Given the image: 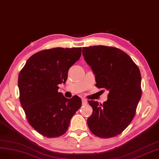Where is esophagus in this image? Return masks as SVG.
Returning <instances> with one entry per match:
<instances>
[{
	"label": "esophagus",
	"mask_w": 159,
	"mask_h": 159,
	"mask_svg": "<svg viewBox=\"0 0 159 159\" xmlns=\"http://www.w3.org/2000/svg\"><path fill=\"white\" fill-rule=\"evenodd\" d=\"M82 104H83V105H86L87 104V100L84 98L82 99Z\"/></svg>",
	"instance_id": "obj_1"
}]
</instances>
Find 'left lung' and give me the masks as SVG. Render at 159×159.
<instances>
[{
	"mask_svg": "<svg viewBox=\"0 0 159 159\" xmlns=\"http://www.w3.org/2000/svg\"><path fill=\"white\" fill-rule=\"evenodd\" d=\"M82 52L95 75L96 86L109 91L102 104L88 101L93 114L87 124L97 137H115L125 129L135 116L142 94L139 69L129 55L114 47L94 45L83 48Z\"/></svg>",
	"mask_w": 159,
	"mask_h": 159,
	"instance_id": "8db88e82",
	"label": "left lung"
}]
</instances>
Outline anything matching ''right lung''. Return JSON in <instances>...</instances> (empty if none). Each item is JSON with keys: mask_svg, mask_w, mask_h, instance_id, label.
<instances>
[{"mask_svg": "<svg viewBox=\"0 0 159 159\" xmlns=\"http://www.w3.org/2000/svg\"><path fill=\"white\" fill-rule=\"evenodd\" d=\"M81 51V48L42 50L28 59L19 74L20 104L30 125L45 137L63 135L82 105L79 96L68 99L58 92V84L65 83Z\"/></svg>", "mask_w": 159, "mask_h": 159, "instance_id": "add662e5", "label": "right lung"}]
</instances>
